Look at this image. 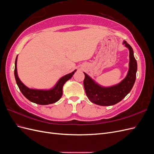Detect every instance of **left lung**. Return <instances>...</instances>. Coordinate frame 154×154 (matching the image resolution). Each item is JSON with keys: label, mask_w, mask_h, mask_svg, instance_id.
I'll return each instance as SVG.
<instances>
[{"label": "left lung", "mask_w": 154, "mask_h": 154, "mask_svg": "<svg viewBox=\"0 0 154 154\" xmlns=\"http://www.w3.org/2000/svg\"><path fill=\"white\" fill-rule=\"evenodd\" d=\"M123 44L129 49V70L127 76L119 84L110 87H103L85 74L83 85L87 97L92 103L101 106H110L119 103L131 91L136 78L137 69V61L134 56V51L127 42Z\"/></svg>", "instance_id": "8db88e82"}]
</instances>
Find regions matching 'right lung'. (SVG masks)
<instances>
[{
    "label": "right lung",
    "mask_w": 154,
    "mask_h": 154,
    "mask_svg": "<svg viewBox=\"0 0 154 154\" xmlns=\"http://www.w3.org/2000/svg\"><path fill=\"white\" fill-rule=\"evenodd\" d=\"M17 57L15 60V77L17 84L19 88L20 91L22 93L27 100L33 102L38 105H49L55 103L58 101L62 96L63 91L62 88L64 83H66L69 79H71L74 72L76 70H74L71 73L68 74L67 75L63 76L60 79V80L52 89L48 91L44 90H36V89H31L26 85L23 84V83L20 80L17 74Z\"/></svg>",
    "instance_id": "add662e5"
}]
</instances>
